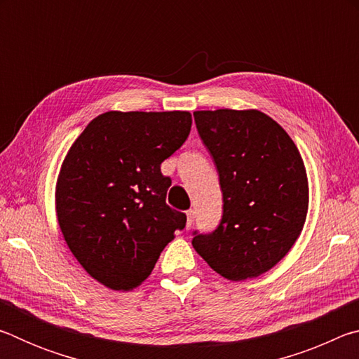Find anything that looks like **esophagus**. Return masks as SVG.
I'll list each match as a JSON object with an SVG mask.
<instances>
[{
    "mask_svg": "<svg viewBox=\"0 0 359 359\" xmlns=\"http://www.w3.org/2000/svg\"><path fill=\"white\" fill-rule=\"evenodd\" d=\"M194 222V210L190 209L187 210V228H190Z\"/></svg>",
    "mask_w": 359,
    "mask_h": 359,
    "instance_id": "obj_1",
    "label": "esophagus"
}]
</instances>
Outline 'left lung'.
<instances>
[{
	"mask_svg": "<svg viewBox=\"0 0 359 359\" xmlns=\"http://www.w3.org/2000/svg\"><path fill=\"white\" fill-rule=\"evenodd\" d=\"M215 163L223 214L212 233L193 231V247L228 280L269 271L299 238L309 185L299 150L277 121L259 111L193 112Z\"/></svg>",
	"mask_w": 359,
	"mask_h": 359,
	"instance_id": "1",
	"label": "left lung"
}]
</instances>
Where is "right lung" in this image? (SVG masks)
<instances>
[{"label":"right lung","instance_id":"1","mask_svg":"<svg viewBox=\"0 0 359 359\" xmlns=\"http://www.w3.org/2000/svg\"><path fill=\"white\" fill-rule=\"evenodd\" d=\"M190 130V112H106L66 155L57 184L60 228L83 269L106 287H137L185 228L187 215L166 204L171 177L161 163Z\"/></svg>","mask_w":359,"mask_h":359}]
</instances>
